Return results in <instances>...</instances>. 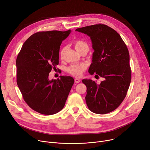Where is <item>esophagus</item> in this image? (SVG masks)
<instances>
[{"label":"esophagus","instance_id":"34e87169","mask_svg":"<svg viewBox=\"0 0 150 150\" xmlns=\"http://www.w3.org/2000/svg\"><path fill=\"white\" fill-rule=\"evenodd\" d=\"M80 81H81V80L79 79H78V78L75 79V83H80Z\"/></svg>","mask_w":150,"mask_h":150}]
</instances>
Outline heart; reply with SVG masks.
<instances>
[{
  "instance_id": "b5f03b06",
  "label": "heart",
  "mask_w": 150,
  "mask_h": 150,
  "mask_svg": "<svg viewBox=\"0 0 150 150\" xmlns=\"http://www.w3.org/2000/svg\"><path fill=\"white\" fill-rule=\"evenodd\" d=\"M74 46L77 51L79 53L86 51L88 52L89 50L88 45L87 42L83 40L77 39L75 40ZM65 51V48H63L60 50L59 56L60 58H62ZM87 64L85 63L79 64H72L67 68V72L71 75L75 77H79L82 75L83 73L87 69Z\"/></svg>"
}]
</instances>
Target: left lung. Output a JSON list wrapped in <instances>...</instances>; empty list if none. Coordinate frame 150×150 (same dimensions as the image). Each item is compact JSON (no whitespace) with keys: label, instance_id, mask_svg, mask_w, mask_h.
Wrapping results in <instances>:
<instances>
[{"label":"left lung","instance_id":"1","mask_svg":"<svg viewBox=\"0 0 150 150\" xmlns=\"http://www.w3.org/2000/svg\"><path fill=\"white\" fill-rule=\"evenodd\" d=\"M76 31L90 37L93 54L88 72L103 78L100 84L83 79L87 87L86 101L89 110L105 114L117 109L125 99L131 81L129 52L120 35L103 24L88 25Z\"/></svg>","mask_w":150,"mask_h":150}]
</instances>
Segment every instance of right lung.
<instances>
[{
    "mask_svg": "<svg viewBox=\"0 0 150 150\" xmlns=\"http://www.w3.org/2000/svg\"><path fill=\"white\" fill-rule=\"evenodd\" d=\"M71 30L39 32L23 44L16 60L17 83L23 99L33 110L44 115L63 108L74 83L69 76L50 80L49 73L59 64L60 46Z\"/></svg>",
    "mask_w": 150,
    "mask_h": 150,
    "instance_id": "add662e5",
    "label": "right lung"
}]
</instances>
